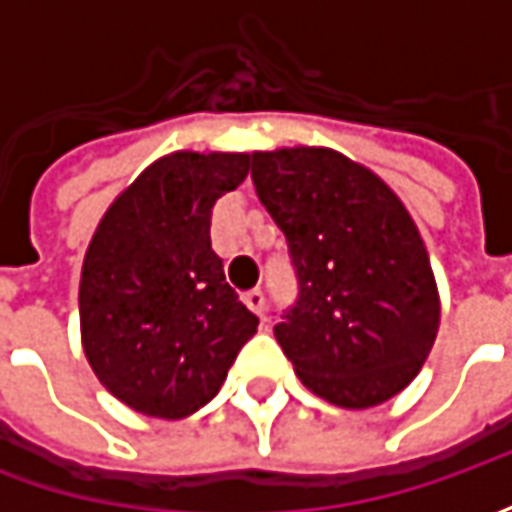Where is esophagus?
Instances as JSON below:
<instances>
[{"label":"esophagus","mask_w":512,"mask_h":512,"mask_svg":"<svg viewBox=\"0 0 512 512\" xmlns=\"http://www.w3.org/2000/svg\"><path fill=\"white\" fill-rule=\"evenodd\" d=\"M245 305L247 310H253V313L265 322V293H262V290H250V293H245Z\"/></svg>","instance_id":"esophagus-1"}]
</instances>
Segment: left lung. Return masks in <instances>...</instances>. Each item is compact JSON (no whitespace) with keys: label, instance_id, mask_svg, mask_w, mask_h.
<instances>
[{"label":"left lung","instance_id":"1","mask_svg":"<svg viewBox=\"0 0 512 512\" xmlns=\"http://www.w3.org/2000/svg\"><path fill=\"white\" fill-rule=\"evenodd\" d=\"M259 202L282 227L299 282L273 327L307 390L347 410L393 399L439 333V290L399 196L330 148L253 153Z\"/></svg>","mask_w":512,"mask_h":512}]
</instances>
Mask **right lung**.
Segmentation results:
<instances>
[{
	"label": "right lung",
	"mask_w": 512,
	"mask_h": 512,
	"mask_svg": "<svg viewBox=\"0 0 512 512\" xmlns=\"http://www.w3.org/2000/svg\"><path fill=\"white\" fill-rule=\"evenodd\" d=\"M247 170V153L162 156L116 196L90 239L79 282L82 347L96 379L136 413H196L256 333L259 319L210 247L213 205Z\"/></svg>",
	"instance_id": "add662e5"
}]
</instances>
